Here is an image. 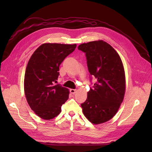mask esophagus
Returning a JSON list of instances; mask_svg holds the SVG:
<instances>
[{"label": "esophagus", "mask_w": 152, "mask_h": 152, "mask_svg": "<svg viewBox=\"0 0 152 152\" xmlns=\"http://www.w3.org/2000/svg\"><path fill=\"white\" fill-rule=\"evenodd\" d=\"M70 93H72V94H75V93H76V91H77V90L76 89H70Z\"/></svg>", "instance_id": "1"}]
</instances>
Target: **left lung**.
Returning <instances> with one entry per match:
<instances>
[{
    "instance_id": "left-lung-1",
    "label": "left lung",
    "mask_w": 152,
    "mask_h": 152,
    "mask_svg": "<svg viewBox=\"0 0 152 152\" xmlns=\"http://www.w3.org/2000/svg\"><path fill=\"white\" fill-rule=\"evenodd\" d=\"M86 53L87 68L92 78L96 79L81 104L85 117L94 124L107 122L115 115L123 102L126 77L118 54L103 40L93 41L79 45Z\"/></svg>"
}]
</instances>
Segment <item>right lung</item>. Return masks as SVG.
Returning <instances> with one entry per match:
<instances>
[{
    "instance_id": "add662e5",
    "label": "right lung",
    "mask_w": 152,
    "mask_h": 152,
    "mask_svg": "<svg viewBox=\"0 0 152 152\" xmlns=\"http://www.w3.org/2000/svg\"><path fill=\"white\" fill-rule=\"evenodd\" d=\"M76 44H43L31 55L24 79L26 98L39 117L50 120L61 112V106L68 99L69 91L56 83L59 65L74 51Z\"/></svg>"
}]
</instances>
